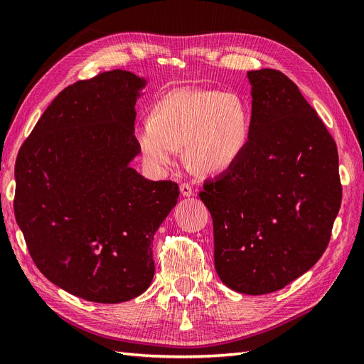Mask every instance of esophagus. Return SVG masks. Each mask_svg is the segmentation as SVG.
Listing matches in <instances>:
<instances>
[{"label": "esophagus", "instance_id": "obj_1", "mask_svg": "<svg viewBox=\"0 0 364 364\" xmlns=\"http://www.w3.org/2000/svg\"><path fill=\"white\" fill-rule=\"evenodd\" d=\"M179 190H181V194H182L183 197H190V196H193V188H191V185H190V183L182 182V183L179 185Z\"/></svg>", "mask_w": 364, "mask_h": 364}]
</instances>
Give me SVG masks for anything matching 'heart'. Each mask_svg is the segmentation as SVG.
<instances>
[{"label":"heart","mask_w":364,"mask_h":364,"mask_svg":"<svg viewBox=\"0 0 364 364\" xmlns=\"http://www.w3.org/2000/svg\"><path fill=\"white\" fill-rule=\"evenodd\" d=\"M250 138V111L235 92L179 87L153 105L149 119L135 126L141 159L153 171L170 168L185 147L191 167L203 174L228 170Z\"/></svg>","instance_id":"heart-1"}]
</instances>
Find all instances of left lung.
<instances>
[{"label": "left lung", "instance_id": "8db88e82", "mask_svg": "<svg viewBox=\"0 0 364 364\" xmlns=\"http://www.w3.org/2000/svg\"><path fill=\"white\" fill-rule=\"evenodd\" d=\"M247 79L249 144L199 197L213 215L220 279L238 293L267 294L323 255L341 183L336 141L299 87L270 68Z\"/></svg>", "mask_w": 364, "mask_h": 364}]
</instances>
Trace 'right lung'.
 Wrapping results in <instances>:
<instances>
[{
	"label": "right lung",
	"mask_w": 364,
	"mask_h": 364,
	"mask_svg": "<svg viewBox=\"0 0 364 364\" xmlns=\"http://www.w3.org/2000/svg\"><path fill=\"white\" fill-rule=\"evenodd\" d=\"M146 80L123 70L79 80L54 98L21 146L14 209L43 277L82 299L118 304L155 274L153 235L179 186L147 181L135 103Z\"/></svg>",
	"instance_id": "obj_1"
}]
</instances>
